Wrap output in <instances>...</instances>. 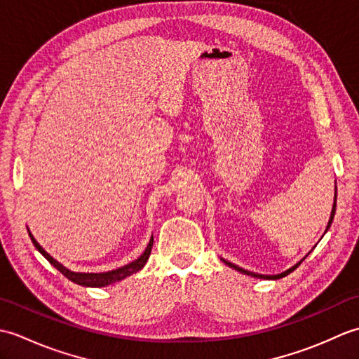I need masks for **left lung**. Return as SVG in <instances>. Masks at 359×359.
I'll return each instance as SVG.
<instances>
[{
	"mask_svg": "<svg viewBox=\"0 0 359 359\" xmlns=\"http://www.w3.org/2000/svg\"><path fill=\"white\" fill-rule=\"evenodd\" d=\"M337 188V187H334ZM334 210H337V191H334V202H333V208H332V215H330V219H329V224H327V228H325V231L329 230L330 228V225H332V222H333V217H334ZM309 256V255H307ZM306 256V257H307ZM304 257V259H306ZM302 259V261H304ZM222 261L228 265V266H231V269H234V270H238V271H241V273H243V274H248V276H253V278H259V279H280V278H284V276H287V274H290L292 273L293 270H296L297 266L301 265V262L302 261H299L297 262L296 265H293L292 269H288V270H285L284 273H280V274H273V276H269V274H259V273H253V271H248V270H243V269H241V266H238V265H234V264H231V262H228V261H225V259H222Z\"/></svg>",
	"mask_w": 359,
	"mask_h": 359,
	"instance_id": "1",
	"label": "left lung"
}]
</instances>
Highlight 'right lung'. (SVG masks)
Returning <instances> with one entry per match:
<instances>
[{
	"mask_svg": "<svg viewBox=\"0 0 359 359\" xmlns=\"http://www.w3.org/2000/svg\"><path fill=\"white\" fill-rule=\"evenodd\" d=\"M29 238L30 241H32V243L35 245V248L40 251V253L48 259V261L55 266V269L63 274V276H66L69 280L75 282V284L79 285H83V287H106V285H111L114 284V282L117 280H121L125 279L128 276H131V274L137 273L139 270H142L144 264H147L148 257L151 255V248H152V242H154V239L151 238L149 243L147 245V248H144V251L142 253L140 257H137L135 261H133L131 264L128 265H123L120 266V269H116V270H111V271H104V273H77V271H71L69 269H66V266L63 264H60L58 261H55L48 251H46L40 243H38L35 241V238L32 236V233H29Z\"/></svg>",
	"mask_w": 359,
	"mask_h": 359,
	"instance_id": "add662e5",
	"label": "right lung"
}]
</instances>
